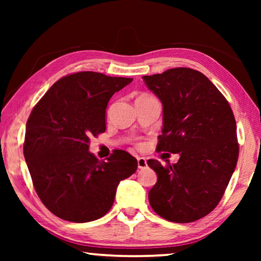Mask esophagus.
Segmentation results:
<instances>
[{"label": "esophagus", "instance_id": "1", "mask_svg": "<svg viewBox=\"0 0 261 261\" xmlns=\"http://www.w3.org/2000/svg\"><path fill=\"white\" fill-rule=\"evenodd\" d=\"M137 162H138L139 169H144V168L147 167V161L145 158H138L137 159Z\"/></svg>", "mask_w": 261, "mask_h": 261}]
</instances>
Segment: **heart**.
<instances>
[{"mask_svg": "<svg viewBox=\"0 0 261 261\" xmlns=\"http://www.w3.org/2000/svg\"><path fill=\"white\" fill-rule=\"evenodd\" d=\"M138 146H140V144H139V145H138Z\"/></svg>", "mask_w": 261, "mask_h": 261, "instance_id": "b5f03b06", "label": "heart"}]
</instances>
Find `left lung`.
<instances>
[{
  "label": "left lung",
  "instance_id": "obj_1",
  "mask_svg": "<svg viewBox=\"0 0 261 261\" xmlns=\"http://www.w3.org/2000/svg\"><path fill=\"white\" fill-rule=\"evenodd\" d=\"M143 79L163 106L156 151L179 153L173 165L147 161L158 175L149 204L171 222H193L218 206L236 168L235 117L222 93L197 70L175 68Z\"/></svg>",
  "mask_w": 261,
  "mask_h": 261
}]
</instances>
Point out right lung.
<instances>
[{
	"label": "right lung",
	"instance_id": "add662e5",
	"mask_svg": "<svg viewBox=\"0 0 261 261\" xmlns=\"http://www.w3.org/2000/svg\"><path fill=\"white\" fill-rule=\"evenodd\" d=\"M132 78L82 71L57 81L35 105L26 123L24 156L39 198L53 214L90 222L112 208L122 179L137 163L115 149L106 161L88 152L90 138L106 131V108Z\"/></svg>",
	"mask_w": 261,
	"mask_h": 261
}]
</instances>
